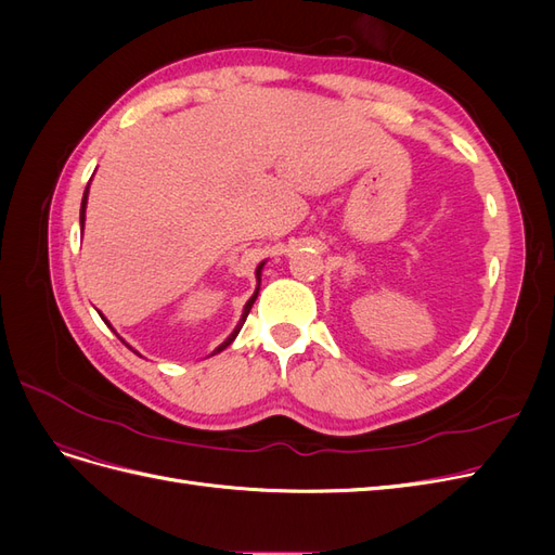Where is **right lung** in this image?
<instances>
[{
    "instance_id": "1",
    "label": "right lung",
    "mask_w": 555,
    "mask_h": 555,
    "mask_svg": "<svg viewBox=\"0 0 555 555\" xmlns=\"http://www.w3.org/2000/svg\"><path fill=\"white\" fill-rule=\"evenodd\" d=\"M88 190H90V184H88ZM88 190H86V194H82V204H80V227H82V222H86V208H88ZM263 263L266 261H261L259 266H257V280L261 282V268H263ZM257 296H259V287H257V292L255 294H251V298L247 300V304H245V308H243V317H241V322H238V326L236 328H233V333L229 335V338L220 345V347H217L215 351H212V354H217V351H222V349H227L233 340H236V335L241 333V328H243V324H245V319H247V314H249V310H251V306H255V300H257ZM104 319V317H102ZM104 322H106V319H104ZM108 324V322H106Z\"/></svg>"
}]
</instances>
